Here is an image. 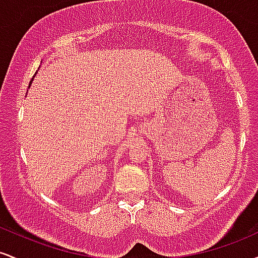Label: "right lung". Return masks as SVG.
<instances>
[{"mask_svg":"<svg viewBox=\"0 0 258 258\" xmlns=\"http://www.w3.org/2000/svg\"><path fill=\"white\" fill-rule=\"evenodd\" d=\"M31 82H32V80L30 81V84H29V87H30V85H31Z\"/></svg>","mask_w":258,"mask_h":258,"instance_id":"obj_1","label":"right lung"}]
</instances>
